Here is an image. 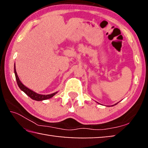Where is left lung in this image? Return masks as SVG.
Listing matches in <instances>:
<instances>
[{
	"instance_id": "obj_1",
	"label": "left lung",
	"mask_w": 148,
	"mask_h": 148,
	"mask_svg": "<svg viewBox=\"0 0 148 148\" xmlns=\"http://www.w3.org/2000/svg\"><path fill=\"white\" fill-rule=\"evenodd\" d=\"M116 104H115V105H116Z\"/></svg>"
}]
</instances>
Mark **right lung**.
<instances>
[{
    "instance_id": "1",
    "label": "right lung",
    "mask_w": 148,
    "mask_h": 148,
    "mask_svg": "<svg viewBox=\"0 0 148 148\" xmlns=\"http://www.w3.org/2000/svg\"><path fill=\"white\" fill-rule=\"evenodd\" d=\"M14 73H15V76H16V79L17 81V84L18 85L21 91H23L27 95L31 98L32 99L34 100V101H44V100H46V99H49L51 97H53L57 93V92H53V93L50 94V95H41V94H38L36 92H35L34 91H32L29 88H27L26 86H25L24 85L21 83V81L19 80V78L18 76H17V72H16V66L14 65Z\"/></svg>"
}]
</instances>
